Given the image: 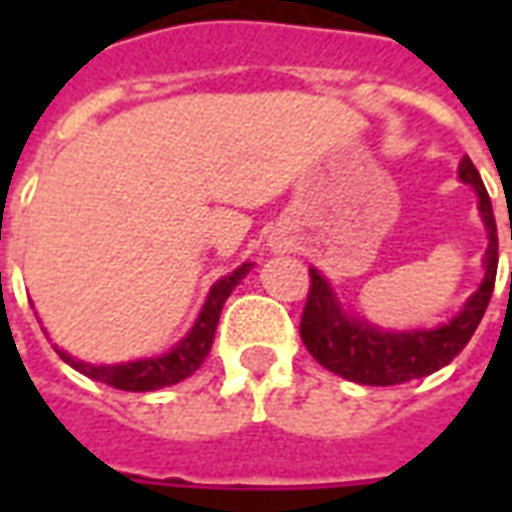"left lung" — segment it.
Returning a JSON list of instances; mask_svg holds the SVG:
<instances>
[{
	"label": "left lung",
	"mask_w": 512,
	"mask_h": 512,
	"mask_svg": "<svg viewBox=\"0 0 512 512\" xmlns=\"http://www.w3.org/2000/svg\"><path fill=\"white\" fill-rule=\"evenodd\" d=\"M458 178L469 183L477 194V211L488 233L480 288L463 301L461 310L447 323H439L433 329L397 332V329H381L359 315H351L343 307V301L337 299L332 282L323 277L318 268H310L312 285L307 307L301 315V340L307 345V351L318 359V365L354 384L395 386L430 376L444 365H450L472 340L474 329L483 321L485 307L494 293L499 241H496V222L488 191L469 156H463Z\"/></svg>",
	"instance_id": "8db88e82"
}]
</instances>
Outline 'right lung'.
<instances>
[{
  "mask_svg": "<svg viewBox=\"0 0 512 512\" xmlns=\"http://www.w3.org/2000/svg\"><path fill=\"white\" fill-rule=\"evenodd\" d=\"M252 266L255 263H244V266L230 271L227 277L216 279L208 299L202 304L200 315H197V321L191 323L186 337H180L178 343L164 354L134 359V362H117V365H93V362L76 359L68 351L57 348V345H54V351L60 354L62 362H68L82 376L115 386V389H123V392H156V389H164V386L178 384L183 378H189L191 373H197L202 362H205V356L211 354L213 334H216V326H219L224 301L230 299L235 285L252 271Z\"/></svg>",
  "mask_w": 512,
  "mask_h": 512,
  "instance_id": "obj_1",
  "label": "right lung"
}]
</instances>
